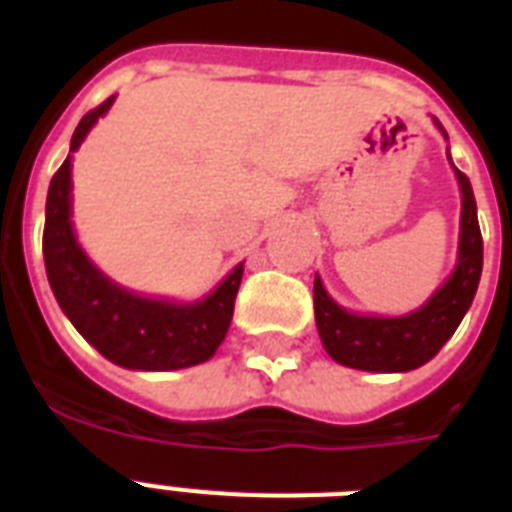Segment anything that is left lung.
Segmentation results:
<instances>
[{
    "label": "left lung",
    "mask_w": 512,
    "mask_h": 512,
    "mask_svg": "<svg viewBox=\"0 0 512 512\" xmlns=\"http://www.w3.org/2000/svg\"><path fill=\"white\" fill-rule=\"evenodd\" d=\"M438 124V130H446ZM452 162V156H449ZM457 172L462 191L460 217V252L457 268L446 284L417 311L385 319V316H356L327 295V289L316 276L313 281V308L321 342L337 364L364 372H409L428 364L444 342L460 327L476 297L481 268H484V241L478 228L476 196L465 172Z\"/></svg>",
    "instance_id": "left-lung-1"
}]
</instances>
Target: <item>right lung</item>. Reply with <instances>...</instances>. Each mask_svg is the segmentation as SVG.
Segmentation results:
<instances>
[{
	"label": "right lung",
	"instance_id": "right-lung-1",
	"mask_svg": "<svg viewBox=\"0 0 512 512\" xmlns=\"http://www.w3.org/2000/svg\"><path fill=\"white\" fill-rule=\"evenodd\" d=\"M114 98L82 116L71 138V154L82 146L92 124L111 108ZM71 154L52 175L44 209V268L52 295L76 332L98 348L100 356L143 372L185 369L215 356L228 335L233 303L244 265H236L212 295L196 303H170L140 297L119 287L90 263L71 225Z\"/></svg>",
	"mask_w": 512,
	"mask_h": 512
}]
</instances>
